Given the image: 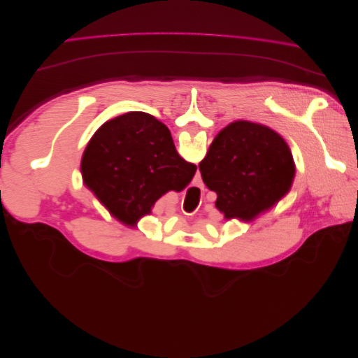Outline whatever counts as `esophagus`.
<instances>
[{"label":"esophagus","mask_w":358,"mask_h":358,"mask_svg":"<svg viewBox=\"0 0 358 358\" xmlns=\"http://www.w3.org/2000/svg\"><path fill=\"white\" fill-rule=\"evenodd\" d=\"M198 180H199V178H198Z\"/></svg>","instance_id":"1"}]
</instances>
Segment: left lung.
I'll use <instances>...</instances> for the list:
<instances>
[{
    "label": "left lung",
    "mask_w": 358,
    "mask_h": 358,
    "mask_svg": "<svg viewBox=\"0 0 358 358\" xmlns=\"http://www.w3.org/2000/svg\"><path fill=\"white\" fill-rule=\"evenodd\" d=\"M203 183L217 194L224 218L250 221L292 188L294 160L281 135L249 121H236L218 132L199 163Z\"/></svg>",
    "instance_id": "left-lung-1"
}]
</instances>
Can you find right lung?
I'll return each mask as SVG.
<instances>
[{"label": "right lung", "instance_id": "obj_1", "mask_svg": "<svg viewBox=\"0 0 358 358\" xmlns=\"http://www.w3.org/2000/svg\"><path fill=\"white\" fill-rule=\"evenodd\" d=\"M81 170L109 213L134 226L162 195L185 189L196 166L178 155L164 124L145 112H129L96 131Z\"/></svg>", "mask_w": 358, "mask_h": 358}]
</instances>
